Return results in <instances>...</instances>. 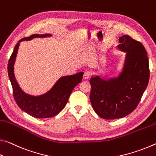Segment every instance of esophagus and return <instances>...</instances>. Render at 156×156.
Here are the masks:
<instances>
[{
  "label": "esophagus",
  "mask_w": 156,
  "mask_h": 156,
  "mask_svg": "<svg viewBox=\"0 0 156 156\" xmlns=\"http://www.w3.org/2000/svg\"><path fill=\"white\" fill-rule=\"evenodd\" d=\"M91 76V73L88 71H86V72L84 73L83 74V79L84 80H88Z\"/></svg>",
  "instance_id": "34e87169"
}]
</instances>
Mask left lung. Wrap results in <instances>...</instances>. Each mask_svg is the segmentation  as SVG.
<instances>
[{
	"instance_id": "obj_1",
	"label": "left lung",
	"mask_w": 156,
	"mask_h": 156,
	"mask_svg": "<svg viewBox=\"0 0 156 156\" xmlns=\"http://www.w3.org/2000/svg\"><path fill=\"white\" fill-rule=\"evenodd\" d=\"M118 48L126 52L124 68L118 77L109 81L99 76L90 80V100L101 118H122L132 113L140 103L149 83V58L144 45L129 35L119 37Z\"/></svg>"
}]
</instances>
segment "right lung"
<instances>
[{
    "instance_id": "obj_1",
    "label": "right lung",
    "mask_w": 156,
    "mask_h": 156,
    "mask_svg": "<svg viewBox=\"0 0 156 156\" xmlns=\"http://www.w3.org/2000/svg\"><path fill=\"white\" fill-rule=\"evenodd\" d=\"M50 34H32L19 40L15 45L7 66L8 76L13 89L14 98L17 105L25 113L37 118H48L59 113L67 104L73 89L82 80L83 75V73L81 72L73 75L63 76L48 93L39 97L27 95L20 89L14 74V63L19 43L24 40H30L32 38L44 37Z\"/></svg>"
}]
</instances>
